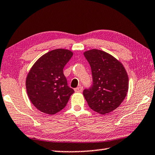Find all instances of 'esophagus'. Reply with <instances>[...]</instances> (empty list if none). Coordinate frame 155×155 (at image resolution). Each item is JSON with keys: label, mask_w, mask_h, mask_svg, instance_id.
Wrapping results in <instances>:
<instances>
[{"label": "esophagus", "mask_w": 155, "mask_h": 155, "mask_svg": "<svg viewBox=\"0 0 155 155\" xmlns=\"http://www.w3.org/2000/svg\"><path fill=\"white\" fill-rule=\"evenodd\" d=\"M74 91H76V92H81V91H83V87L81 85L78 86V87L74 89Z\"/></svg>", "instance_id": "obj_1"}]
</instances>
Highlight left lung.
<instances>
[{
	"label": "left lung",
	"mask_w": 155,
	"mask_h": 155,
	"mask_svg": "<svg viewBox=\"0 0 155 155\" xmlns=\"http://www.w3.org/2000/svg\"><path fill=\"white\" fill-rule=\"evenodd\" d=\"M90 64L93 85L83 90L89 107L104 115L118 107L127 96L128 77L124 65L107 52L98 49L84 52Z\"/></svg>",
	"instance_id": "8db88e82"
}]
</instances>
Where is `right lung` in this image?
I'll list each match as a JSON object with an SVG mask.
<instances>
[{"label":"right lung","mask_w":155,"mask_h":155,"mask_svg":"<svg viewBox=\"0 0 155 155\" xmlns=\"http://www.w3.org/2000/svg\"><path fill=\"white\" fill-rule=\"evenodd\" d=\"M72 55L69 50H52L37 60L28 73L26 89L28 98L44 114L54 115L61 111L74 92L68 86L64 74V68Z\"/></svg>","instance_id":"1"}]
</instances>
